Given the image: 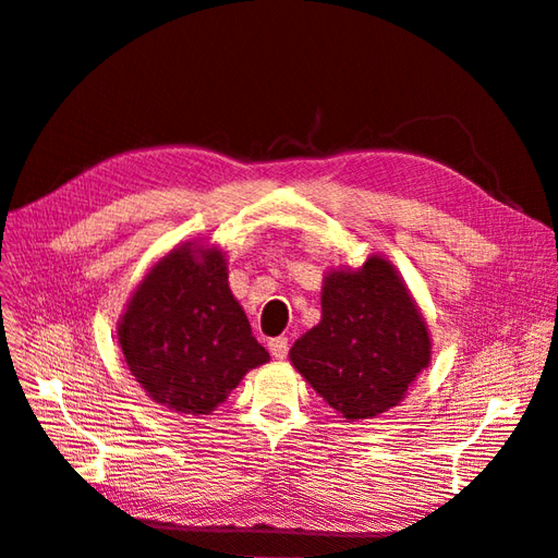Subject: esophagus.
Here are the masks:
<instances>
[{
    "label": "esophagus",
    "mask_w": 558,
    "mask_h": 558,
    "mask_svg": "<svg viewBox=\"0 0 558 558\" xmlns=\"http://www.w3.org/2000/svg\"><path fill=\"white\" fill-rule=\"evenodd\" d=\"M267 347H269V353H272L277 361H283L286 356H289V337H275V340H269Z\"/></svg>",
    "instance_id": "obj_1"
}]
</instances>
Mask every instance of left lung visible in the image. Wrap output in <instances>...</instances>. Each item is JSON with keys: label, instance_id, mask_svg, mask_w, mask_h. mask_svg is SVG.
Instances as JSON below:
<instances>
[{"label": "left lung", "instance_id": "1", "mask_svg": "<svg viewBox=\"0 0 558 558\" xmlns=\"http://www.w3.org/2000/svg\"><path fill=\"white\" fill-rule=\"evenodd\" d=\"M430 332L396 265L379 253L337 267L320 286V320L295 340L291 365L347 421L404 400L430 363Z\"/></svg>", "mask_w": 558, "mask_h": 558}]
</instances>
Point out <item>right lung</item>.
<instances>
[{
    "mask_svg": "<svg viewBox=\"0 0 558 558\" xmlns=\"http://www.w3.org/2000/svg\"><path fill=\"white\" fill-rule=\"evenodd\" d=\"M118 344L144 393L177 414H211L269 353L228 283L226 251L183 242L132 291Z\"/></svg>",
    "mask_w": 558,
    "mask_h": 558,
    "instance_id": "right-lung-1",
    "label": "right lung"
}]
</instances>
